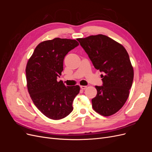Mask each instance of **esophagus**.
<instances>
[{
    "mask_svg": "<svg viewBox=\"0 0 152 152\" xmlns=\"http://www.w3.org/2000/svg\"><path fill=\"white\" fill-rule=\"evenodd\" d=\"M80 88L84 90V89H86L87 88V86H80Z\"/></svg>",
    "mask_w": 152,
    "mask_h": 152,
    "instance_id": "esophagus-1",
    "label": "esophagus"
}]
</instances>
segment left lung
Segmentation results:
<instances>
[{
    "instance_id": "left-lung-1",
    "label": "left lung",
    "mask_w": 152,
    "mask_h": 152,
    "mask_svg": "<svg viewBox=\"0 0 152 152\" xmlns=\"http://www.w3.org/2000/svg\"><path fill=\"white\" fill-rule=\"evenodd\" d=\"M93 63L103 72V86L95 87L97 95L92 99L95 111L103 116L115 113L125 104L134 78L129 56L122 45L99 34L77 39Z\"/></svg>"
}]
</instances>
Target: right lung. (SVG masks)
Here are the masks:
<instances>
[{
	"mask_svg": "<svg viewBox=\"0 0 152 152\" xmlns=\"http://www.w3.org/2000/svg\"><path fill=\"white\" fill-rule=\"evenodd\" d=\"M75 40L55 38L40 42L26 67L27 88L34 104L45 116L59 120L73 110L79 86H65L57 81L63 70L65 56L79 45Z\"/></svg>",
	"mask_w": 152,
	"mask_h": 152,
	"instance_id": "right-lung-1",
	"label": "right lung"
}]
</instances>
